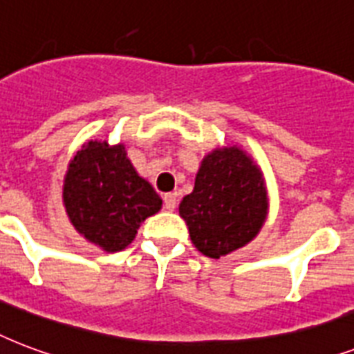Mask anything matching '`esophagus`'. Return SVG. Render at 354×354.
Wrapping results in <instances>:
<instances>
[{
  "label": "esophagus",
  "mask_w": 354,
  "mask_h": 354,
  "mask_svg": "<svg viewBox=\"0 0 354 354\" xmlns=\"http://www.w3.org/2000/svg\"><path fill=\"white\" fill-rule=\"evenodd\" d=\"M162 199L166 210H175V207H177V196L175 194H164Z\"/></svg>",
  "instance_id": "obj_1"
}]
</instances>
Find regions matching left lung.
I'll use <instances>...</instances> for the list:
<instances>
[{"label":"left lung","mask_w":354,"mask_h":354,"mask_svg":"<svg viewBox=\"0 0 354 354\" xmlns=\"http://www.w3.org/2000/svg\"><path fill=\"white\" fill-rule=\"evenodd\" d=\"M179 214L205 257L220 259L243 248L268 216L262 171L240 147L214 149L203 158L194 192L183 197Z\"/></svg>","instance_id":"left-lung-1"}]
</instances>
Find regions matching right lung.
I'll return each instance as SVG.
<instances>
[{
	"label": "right lung",
	"instance_id": "add662e5",
	"mask_svg": "<svg viewBox=\"0 0 354 354\" xmlns=\"http://www.w3.org/2000/svg\"><path fill=\"white\" fill-rule=\"evenodd\" d=\"M62 201L75 231L106 253L127 248L140 223L162 207L153 186L136 174L123 144L100 140H90L72 158Z\"/></svg>",
	"mask_w": 354,
	"mask_h": 354
}]
</instances>
